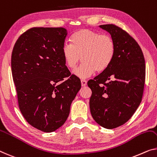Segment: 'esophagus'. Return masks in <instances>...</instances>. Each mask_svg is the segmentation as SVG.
I'll return each mask as SVG.
<instances>
[{"mask_svg": "<svg viewBox=\"0 0 157 157\" xmlns=\"http://www.w3.org/2000/svg\"><path fill=\"white\" fill-rule=\"evenodd\" d=\"M81 85L82 86H85L86 85V81L85 79H82L81 80Z\"/></svg>", "mask_w": 157, "mask_h": 157, "instance_id": "esophagus-1", "label": "esophagus"}]
</instances>
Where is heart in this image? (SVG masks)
<instances>
[{"label": "heart", "instance_id": "1", "mask_svg": "<svg viewBox=\"0 0 157 157\" xmlns=\"http://www.w3.org/2000/svg\"><path fill=\"white\" fill-rule=\"evenodd\" d=\"M71 45L64 44L62 54L66 66L74 70L80 61L82 64L74 71L79 78H86L95 71H106L116 54V44L111 36L90 29H79L71 37Z\"/></svg>", "mask_w": 157, "mask_h": 157}]
</instances>
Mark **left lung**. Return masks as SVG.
Here are the masks:
<instances>
[{
    "mask_svg": "<svg viewBox=\"0 0 157 157\" xmlns=\"http://www.w3.org/2000/svg\"><path fill=\"white\" fill-rule=\"evenodd\" d=\"M99 27L111 34L116 54L106 71L88 81L90 107L96 122L113 129L130 120L142 101L145 60L139 44L127 32L113 24Z\"/></svg>",
    "mask_w": 157,
    "mask_h": 157,
    "instance_id": "8db88e82",
    "label": "left lung"
}]
</instances>
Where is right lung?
<instances>
[{
    "label": "right lung",
    "instance_id": "add662e5",
    "mask_svg": "<svg viewBox=\"0 0 157 157\" xmlns=\"http://www.w3.org/2000/svg\"><path fill=\"white\" fill-rule=\"evenodd\" d=\"M67 34L63 27L31 28L19 37L12 52L19 108L28 123L45 132L63 125L81 88L63 57Z\"/></svg>",
    "mask_w": 157,
    "mask_h": 157
}]
</instances>
